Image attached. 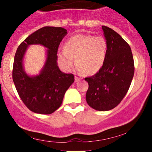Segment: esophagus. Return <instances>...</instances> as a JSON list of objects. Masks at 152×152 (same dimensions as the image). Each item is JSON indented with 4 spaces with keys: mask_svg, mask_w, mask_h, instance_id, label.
I'll use <instances>...</instances> for the list:
<instances>
[{
    "mask_svg": "<svg viewBox=\"0 0 152 152\" xmlns=\"http://www.w3.org/2000/svg\"><path fill=\"white\" fill-rule=\"evenodd\" d=\"M79 80H80V79H79V78L76 77H76H75V81H76V82H79Z\"/></svg>",
    "mask_w": 152,
    "mask_h": 152,
    "instance_id": "esophagus-1",
    "label": "esophagus"
}]
</instances>
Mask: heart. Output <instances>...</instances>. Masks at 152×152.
Segmentation results:
<instances>
[{"label":"heart","instance_id":"1","mask_svg":"<svg viewBox=\"0 0 152 152\" xmlns=\"http://www.w3.org/2000/svg\"><path fill=\"white\" fill-rule=\"evenodd\" d=\"M108 53V43L102 36L76 34L64 44V50L57 54L60 65L66 70H70L74 64L78 70L87 76L97 73L105 63Z\"/></svg>","mask_w":152,"mask_h":152}]
</instances>
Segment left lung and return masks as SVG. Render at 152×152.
Segmentation results:
<instances>
[{
  "label": "left lung",
  "instance_id": "left-lung-1",
  "mask_svg": "<svg viewBox=\"0 0 152 152\" xmlns=\"http://www.w3.org/2000/svg\"><path fill=\"white\" fill-rule=\"evenodd\" d=\"M108 43L105 63L97 73L85 78L89 87L86 101L98 111L115 108L126 94L134 76V59L131 48L120 34L107 26H102Z\"/></svg>",
  "mask_w": 152,
  "mask_h": 152
}]
</instances>
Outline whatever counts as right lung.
<instances>
[{"mask_svg": "<svg viewBox=\"0 0 152 152\" xmlns=\"http://www.w3.org/2000/svg\"><path fill=\"white\" fill-rule=\"evenodd\" d=\"M67 34L62 27H43L29 35L17 49L12 79L21 100L34 113L48 115L56 111L74 82V76L61 71L57 64L58 48ZM33 45L47 48V57L40 73L29 75L24 69L23 61L28 47Z\"/></svg>", "mask_w": 152, "mask_h": 152, "instance_id": "add662e5", "label": "right lung"}]
</instances>
